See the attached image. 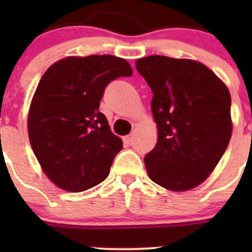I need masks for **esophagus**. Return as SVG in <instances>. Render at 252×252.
Returning a JSON list of instances; mask_svg holds the SVG:
<instances>
[{
  "label": "esophagus",
  "instance_id": "1",
  "mask_svg": "<svg viewBox=\"0 0 252 252\" xmlns=\"http://www.w3.org/2000/svg\"><path fill=\"white\" fill-rule=\"evenodd\" d=\"M124 140H125V142H126V144H128V145H131V144H132L133 136H132V135H127V136H125V137H124Z\"/></svg>",
  "mask_w": 252,
  "mask_h": 252
}]
</instances>
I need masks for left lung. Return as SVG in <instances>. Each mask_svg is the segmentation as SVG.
<instances>
[{
  "instance_id": "left-lung-1",
  "label": "left lung",
  "mask_w": 252,
  "mask_h": 252,
  "mask_svg": "<svg viewBox=\"0 0 252 252\" xmlns=\"http://www.w3.org/2000/svg\"><path fill=\"white\" fill-rule=\"evenodd\" d=\"M136 69L154 94L158 126L157 145L144 159L149 177L177 192L199 186L230 142V92L194 60L151 55L137 60Z\"/></svg>"
}]
</instances>
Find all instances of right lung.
Masks as SVG:
<instances>
[{
  "instance_id": "right-lung-1",
  "label": "right lung",
  "mask_w": 252,
  "mask_h": 252,
  "mask_svg": "<svg viewBox=\"0 0 252 252\" xmlns=\"http://www.w3.org/2000/svg\"><path fill=\"white\" fill-rule=\"evenodd\" d=\"M132 69L113 55L62 59L44 73L29 112L31 148L59 188L83 192L103 182L122 140L111 132L99 102L106 87Z\"/></svg>"
}]
</instances>
